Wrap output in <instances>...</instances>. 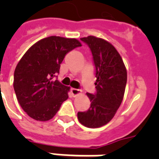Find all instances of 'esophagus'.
<instances>
[{
	"label": "esophagus",
	"mask_w": 159,
	"mask_h": 159,
	"mask_svg": "<svg viewBox=\"0 0 159 159\" xmlns=\"http://www.w3.org/2000/svg\"><path fill=\"white\" fill-rule=\"evenodd\" d=\"M71 93H72V95L73 97H77V96L81 95V91L78 89H76V88H72V89H71Z\"/></svg>",
	"instance_id": "obj_1"
}]
</instances>
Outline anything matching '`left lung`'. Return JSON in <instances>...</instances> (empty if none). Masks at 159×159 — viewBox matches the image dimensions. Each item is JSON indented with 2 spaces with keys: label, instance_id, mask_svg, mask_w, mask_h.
<instances>
[{
  "label": "left lung",
  "instance_id": "8db88e82",
  "mask_svg": "<svg viewBox=\"0 0 159 159\" xmlns=\"http://www.w3.org/2000/svg\"><path fill=\"white\" fill-rule=\"evenodd\" d=\"M91 48L96 67V95L87 93L89 110L78 112L77 118L87 128H99L113 119L123 101L127 71L122 57L108 41L96 36L81 38Z\"/></svg>",
  "mask_w": 159,
  "mask_h": 159
}]
</instances>
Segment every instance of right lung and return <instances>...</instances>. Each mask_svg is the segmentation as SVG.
Wrapping results in <instances>:
<instances>
[{"label":"right lung","mask_w":159,"mask_h":159,"mask_svg":"<svg viewBox=\"0 0 159 159\" xmlns=\"http://www.w3.org/2000/svg\"><path fill=\"white\" fill-rule=\"evenodd\" d=\"M80 46L77 39L49 36L33 44L19 61L14 73V89L30 117L49 120L68 98L70 87L53 77L59 72L65 55Z\"/></svg>","instance_id":"add662e5"}]
</instances>
